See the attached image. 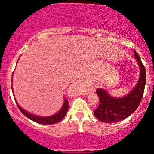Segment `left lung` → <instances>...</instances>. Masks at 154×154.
<instances>
[{
	"instance_id": "8db88e82",
	"label": "left lung",
	"mask_w": 154,
	"mask_h": 154,
	"mask_svg": "<svg viewBox=\"0 0 154 154\" xmlns=\"http://www.w3.org/2000/svg\"><path fill=\"white\" fill-rule=\"evenodd\" d=\"M134 54L140 68V76L136 87L127 96L121 98H115L111 97L103 88L96 89L100 104L94 111V114L100 122L114 123L125 119L134 112L140 104L145 86L146 71L136 51H134Z\"/></svg>"
}]
</instances>
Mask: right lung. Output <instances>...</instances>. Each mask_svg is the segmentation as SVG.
I'll use <instances>...</instances> for the list:
<instances>
[{"mask_svg":"<svg viewBox=\"0 0 154 154\" xmlns=\"http://www.w3.org/2000/svg\"><path fill=\"white\" fill-rule=\"evenodd\" d=\"M16 103L18 109H20V111H21L26 117H27L28 119H30V120L33 121V122H36V123L42 124V125H54V124H56L57 123V122H60V121L65 117V116H66V113H67L68 109V101L67 99H65L64 104H63V106L61 108V109H60V111L57 114L54 115V116H48V117H39V116H34V115H32L30 114V113L27 112L25 110L23 109L18 104L17 102Z\"/></svg>","mask_w":154,"mask_h":154,"instance_id":"obj_1","label":"right lung"}]
</instances>
